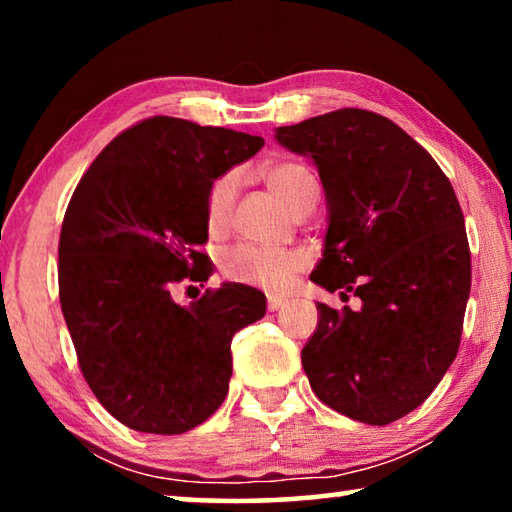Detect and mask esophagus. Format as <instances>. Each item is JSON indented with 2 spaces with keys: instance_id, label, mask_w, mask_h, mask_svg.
<instances>
[{
  "instance_id": "esophagus-1",
  "label": "esophagus",
  "mask_w": 512,
  "mask_h": 512,
  "mask_svg": "<svg viewBox=\"0 0 512 512\" xmlns=\"http://www.w3.org/2000/svg\"><path fill=\"white\" fill-rule=\"evenodd\" d=\"M266 305H268V311H277V309H282L284 305H287V300L280 298V296H268Z\"/></svg>"
}]
</instances>
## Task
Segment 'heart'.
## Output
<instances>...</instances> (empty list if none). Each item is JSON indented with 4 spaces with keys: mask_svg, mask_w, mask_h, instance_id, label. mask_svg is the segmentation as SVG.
<instances>
[{
    "mask_svg": "<svg viewBox=\"0 0 512 512\" xmlns=\"http://www.w3.org/2000/svg\"><path fill=\"white\" fill-rule=\"evenodd\" d=\"M264 180L271 192L298 212L302 205L318 196V183L305 164L296 160H275L264 167ZM237 173L216 178L205 198V225L210 235H221L230 225L232 205L237 198ZM309 257L298 248H266L257 244H237L221 255V273L232 282L248 284L264 291H284L307 266Z\"/></svg>",
    "mask_w": 512,
    "mask_h": 512,
    "instance_id": "heart-1",
    "label": "heart"
}]
</instances>
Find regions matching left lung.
Returning <instances> with one entry per match:
<instances>
[{
    "label": "left lung",
    "instance_id": "left-lung-1",
    "mask_svg": "<svg viewBox=\"0 0 512 512\" xmlns=\"http://www.w3.org/2000/svg\"><path fill=\"white\" fill-rule=\"evenodd\" d=\"M314 160L327 201L311 280L359 309L318 302L302 348L311 391L329 409L388 424L427 400L461 343L472 264L465 219L443 169L391 119L343 108L275 128Z\"/></svg>",
    "mask_w": 512,
    "mask_h": 512
}]
</instances>
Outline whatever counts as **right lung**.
Instances as JSON below:
<instances>
[{"mask_svg":"<svg viewBox=\"0 0 512 512\" xmlns=\"http://www.w3.org/2000/svg\"><path fill=\"white\" fill-rule=\"evenodd\" d=\"M262 137L151 117L117 135L85 171L58 244L60 307L85 381L112 418L176 436L223 404L230 343L266 314V296L228 282L189 305L180 282H207L205 198Z\"/></svg>","mask_w":512,"mask_h":512,"instance_id":"right-lung-1","label":"right lung"}]
</instances>
